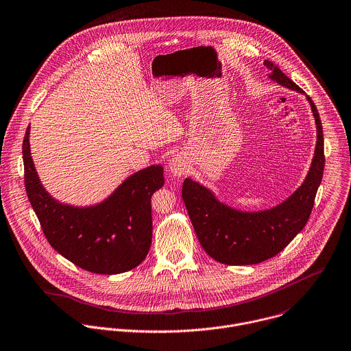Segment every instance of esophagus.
Wrapping results in <instances>:
<instances>
[{
	"label": "esophagus",
	"instance_id": "34e87169",
	"mask_svg": "<svg viewBox=\"0 0 351 351\" xmlns=\"http://www.w3.org/2000/svg\"><path fill=\"white\" fill-rule=\"evenodd\" d=\"M169 171L176 177H182L189 171V163L184 155H174L169 159Z\"/></svg>",
	"mask_w": 351,
	"mask_h": 351
}]
</instances>
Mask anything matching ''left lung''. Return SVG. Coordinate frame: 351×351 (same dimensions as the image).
<instances>
[{"label":"left lung","instance_id":"obj_1","mask_svg":"<svg viewBox=\"0 0 351 351\" xmlns=\"http://www.w3.org/2000/svg\"><path fill=\"white\" fill-rule=\"evenodd\" d=\"M268 77L278 84L305 94L276 65L265 60ZM317 129L315 156L301 186L276 207L263 211H241L219 202L213 191L185 178L182 200L203 249L217 261L228 265H249L265 261L283 250L300 233L312 213L324 170L323 126L317 109L305 95Z\"/></svg>","mask_w":351,"mask_h":351}]
</instances>
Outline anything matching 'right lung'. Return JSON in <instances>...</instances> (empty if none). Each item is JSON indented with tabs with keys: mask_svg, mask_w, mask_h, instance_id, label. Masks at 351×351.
<instances>
[{
	"mask_svg": "<svg viewBox=\"0 0 351 351\" xmlns=\"http://www.w3.org/2000/svg\"><path fill=\"white\" fill-rule=\"evenodd\" d=\"M24 184L28 200L49 243L75 265L114 275L137 267L152 239L151 196L165 184L163 167L152 165L129 176L102 203L75 207L60 203L40 184L29 148L23 140Z\"/></svg>",
	"mask_w": 351,
	"mask_h": 351,
	"instance_id": "obj_1",
	"label": "right lung"
}]
</instances>
